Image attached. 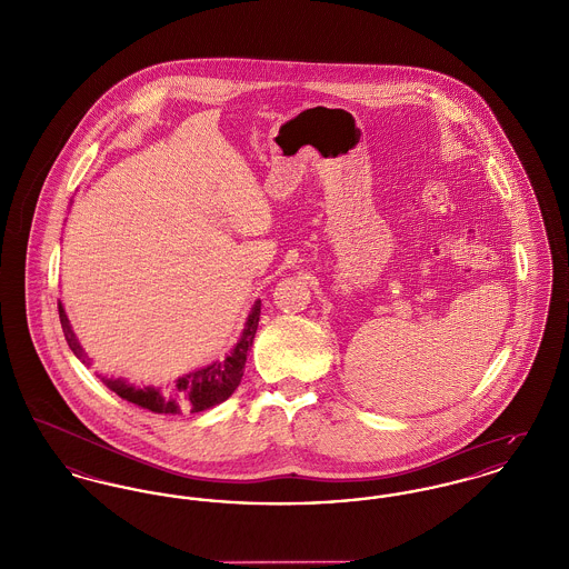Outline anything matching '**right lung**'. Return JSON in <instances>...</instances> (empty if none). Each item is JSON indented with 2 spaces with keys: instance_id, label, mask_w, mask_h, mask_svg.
Segmentation results:
<instances>
[{
  "instance_id": "right-lung-1",
  "label": "right lung",
  "mask_w": 569,
  "mask_h": 569,
  "mask_svg": "<svg viewBox=\"0 0 569 569\" xmlns=\"http://www.w3.org/2000/svg\"><path fill=\"white\" fill-rule=\"evenodd\" d=\"M58 312H60V323L71 351L83 365H88L90 358L81 347V342L77 341L62 302L58 303ZM259 317H261V300L252 303V310L246 319L239 341L234 342V347L224 358L213 360L211 365H204L196 371L181 376L170 388H154V386L140 388L122 378H101V381L120 399L136 403L138 408H144L154 415H181V412L196 415V412L211 410L213 406L227 401L243 378V367L259 328Z\"/></svg>"
}]
</instances>
